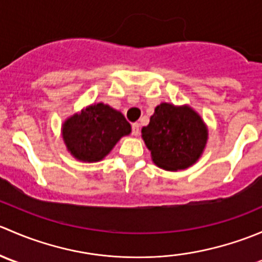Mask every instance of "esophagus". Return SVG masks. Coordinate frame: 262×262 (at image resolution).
<instances>
[{
    "label": "esophagus",
    "instance_id": "esophagus-1",
    "mask_svg": "<svg viewBox=\"0 0 262 262\" xmlns=\"http://www.w3.org/2000/svg\"><path fill=\"white\" fill-rule=\"evenodd\" d=\"M132 133L133 136H138L139 134V123H133L132 124Z\"/></svg>",
    "mask_w": 262,
    "mask_h": 262
}]
</instances>
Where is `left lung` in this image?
Segmentation results:
<instances>
[{
	"mask_svg": "<svg viewBox=\"0 0 262 262\" xmlns=\"http://www.w3.org/2000/svg\"><path fill=\"white\" fill-rule=\"evenodd\" d=\"M142 138L158 167L179 171L199 160L208 141V128L187 105L162 102L156 106L149 124L142 128Z\"/></svg>",
	"mask_w": 262,
	"mask_h": 262,
	"instance_id": "1",
	"label": "left lung"
}]
</instances>
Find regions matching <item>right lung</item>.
Instances as JSON below:
<instances>
[{"label": "right lung", "mask_w": 262, "mask_h": 262, "mask_svg": "<svg viewBox=\"0 0 262 262\" xmlns=\"http://www.w3.org/2000/svg\"><path fill=\"white\" fill-rule=\"evenodd\" d=\"M130 132V124L124 115L102 102L82 109L62 125V137L68 152L83 162L101 161L119 139Z\"/></svg>", "instance_id": "add662e5"}]
</instances>
